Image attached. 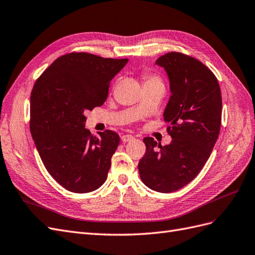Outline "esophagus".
Segmentation results:
<instances>
[{
	"instance_id": "esophagus-1",
	"label": "esophagus",
	"mask_w": 255,
	"mask_h": 255,
	"mask_svg": "<svg viewBox=\"0 0 255 255\" xmlns=\"http://www.w3.org/2000/svg\"><path fill=\"white\" fill-rule=\"evenodd\" d=\"M133 139H135V138L132 136V135H123V136H121V140L123 141V142H128V141H132Z\"/></svg>"
}]
</instances>
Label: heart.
I'll list each match as a JSON object with an SVG mask.
<instances>
[{
	"label": "heart",
	"instance_id": "1",
	"mask_svg": "<svg viewBox=\"0 0 255 255\" xmlns=\"http://www.w3.org/2000/svg\"><path fill=\"white\" fill-rule=\"evenodd\" d=\"M143 79H144V85H148V84H160V85H163V83H161V81L157 78V76L144 75Z\"/></svg>",
	"mask_w": 255,
	"mask_h": 255
}]
</instances>
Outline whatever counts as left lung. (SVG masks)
Returning <instances> with one entry per match:
<instances>
[{
  "mask_svg": "<svg viewBox=\"0 0 255 255\" xmlns=\"http://www.w3.org/2000/svg\"><path fill=\"white\" fill-rule=\"evenodd\" d=\"M155 64L167 73L171 96L163 114L171 142L161 146L143 138L138 170L145 186L172 192L191 182L205 165L221 126L222 99L214 73L198 59L171 52Z\"/></svg>",
  "mask_w": 255,
  "mask_h": 255,
  "instance_id": "left-lung-1",
  "label": "left lung"
}]
</instances>
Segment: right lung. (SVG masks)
<instances>
[{"label":"right lung","instance_id":"right-lung-1","mask_svg":"<svg viewBox=\"0 0 255 255\" xmlns=\"http://www.w3.org/2000/svg\"><path fill=\"white\" fill-rule=\"evenodd\" d=\"M128 61L70 53L54 60L34 85L30 134L45 169L69 191H94L107 179L120 137L110 129L91 135L84 113L105 102L111 81Z\"/></svg>","mask_w":255,"mask_h":255}]
</instances>
